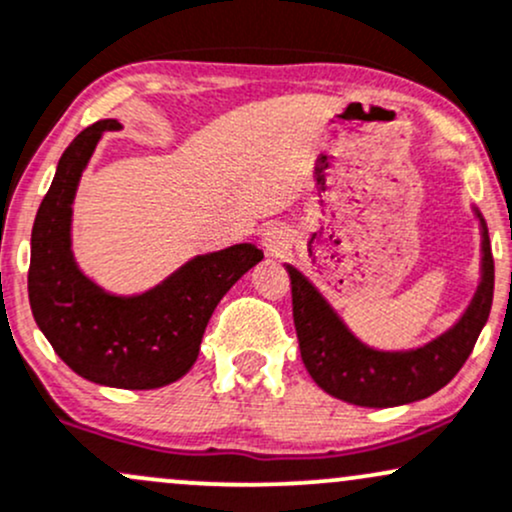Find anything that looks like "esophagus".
Instances as JSON below:
<instances>
[{"label":"esophagus","mask_w":512,"mask_h":512,"mask_svg":"<svg viewBox=\"0 0 512 512\" xmlns=\"http://www.w3.org/2000/svg\"><path fill=\"white\" fill-rule=\"evenodd\" d=\"M291 243H294V235H291V228L284 226V223H269L265 233H262V247L272 257H284L291 250Z\"/></svg>","instance_id":"esophagus-1"}]
</instances>
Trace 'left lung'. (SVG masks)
I'll return each mask as SVG.
<instances>
[{
  "instance_id": "1",
  "label": "left lung",
  "mask_w": 512,
  "mask_h": 512,
  "mask_svg": "<svg viewBox=\"0 0 512 512\" xmlns=\"http://www.w3.org/2000/svg\"><path fill=\"white\" fill-rule=\"evenodd\" d=\"M481 230V279L469 306L452 328L411 350H376L352 333L316 284L294 265V325L301 359L313 381L352 406L393 408L428 398L454 379L484 330L493 303V255L488 228L474 206Z\"/></svg>"
}]
</instances>
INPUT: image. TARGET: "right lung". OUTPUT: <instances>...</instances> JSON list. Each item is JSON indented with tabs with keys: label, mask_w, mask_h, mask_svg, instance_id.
I'll list each match as a JSON object with an SVG mask.
<instances>
[{
	"label": "right lung",
	"mask_w": 512,
	"mask_h": 512,
	"mask_svg": "<svg viewBox=\"0 0 512 512\" xmlns=\"http://www.w3.org/2000/svg\"><path fill=\"white\" fill-rule=\"evenodd\" d=\"M121 128L116 119L92 123L60 157L33 221L28 301L55 355L82 379L160 389L192 369L218 301L265 252L240 243L196 255L160 284L128 296L87 277L72 252V204L101 136Z\"/></svg>",
	"instance_id": "1"
}]
</instances>
